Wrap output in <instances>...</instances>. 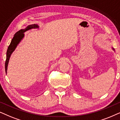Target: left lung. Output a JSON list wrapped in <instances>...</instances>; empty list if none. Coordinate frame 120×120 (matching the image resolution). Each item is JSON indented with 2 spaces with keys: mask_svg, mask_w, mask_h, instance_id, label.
<instances>
[{
  "mask_svg": "<svg viewBox=\"0 0 120 120\" xmlns=\"http://www.w3.org/2000/svg\"><path fill=\"white\" fill-rule=\"evenodd\" d=\"M113 50H114V48H113Z\"/></svg>",
  "mask_w": 120,
  "mask_h": 120,
  "instance_id": "obj_1",
  "label": "left lung"
}]
</instances>
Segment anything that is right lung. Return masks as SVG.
Segmentation results:
<instances>
[{"instance_id": "obj_1", "label": "right lung", "mask_w": 120, "mask_h": 120, "mask_svg": "<svg viewBox=\"0 0 120 120\" xmlns=\"http://www.w3.org/2000/svg\"><path fill=\"white\" fill-rule=\"evenodd\" d=\"M39 27V26L36 24H33V25H31L28 26L26 28H25L24 30H21L18 32H17L14 35L13 38L11 40L10 45L8 47L7 52H6V59L5 61V72H7V67L8 63H9V59L11 55L12 52L15 50L16 48L17 44H18L20 41H21V39L23 38L24 37V32L26 31H28V30L32 29V28H37Z\"/></svg>"}]
</instances>
